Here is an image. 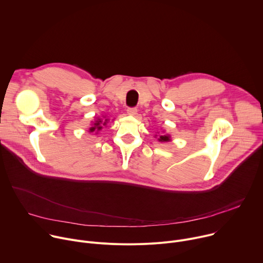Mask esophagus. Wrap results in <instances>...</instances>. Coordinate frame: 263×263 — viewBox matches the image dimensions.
Listing matches in <instances>:
<instances>
[{
    "label": "esophagus",
    "mask_w": 263,
    "mask_h": 263,
    "mask_svg": "<svg viewBox=\"0 0 263 263\" xmlns=\"http://www.w3.org/2000/svg\"><path fill=\"white\" fill-rule=\"evenodd\" d=\"M127 112H128L129 116L135 117V116L137 115V109H136V108H128V109H127Z\"/></svg>",
    "instance_id": "34e87169"
}]
</instances>
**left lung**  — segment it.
Instances as JSON below:
<instances>
[{
	"mask_svg": "<svg viewBox=\"0 0 263 263\" xmlns=\"http://www.w3.org/2000/svg\"><path fill=\"white\" fill-rule=\"evenodd\" d=\"M158 140H159V141H162V142H164V141H170V140H171V136H170L168 134L160 135V137L158 138Z\"/></svg>",
	"mask_w": 263,
	"mask_h": 263,
	"instance_id": "left-lung-1",
	"label": "left lung"
}]
</instances>
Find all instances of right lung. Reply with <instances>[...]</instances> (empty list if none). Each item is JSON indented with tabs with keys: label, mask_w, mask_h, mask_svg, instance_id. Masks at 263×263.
Masks as SVG:
<instances>
[{
	"label": "right lung",
	"mask_w": 263,
	"mask_h": 263,
	"mask_svg": "<svg viewBox=\"0 0 263 263\" xmlns=\"http://www.w3.org/2000/svg\"><path fill=\"white\" fill-rule=\"evenodd\" d=\"M108 121H109L108 119H98L97 121H95L92 126L89 128V132L93 133V132H98V131L102 130L103 126H106Z\"/></svg>",
	"instance_id": "add662e5"
}]
</instances>
